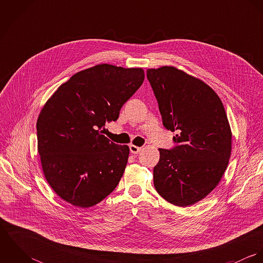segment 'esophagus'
I'll return each instance as SVG.
<instances>
[{
    "mask_svg": "<svg viewBox=\"0 0 263 263\" xmlns=\"http://www.w3.org/2000/svg\"><path fill=\"white\" fill-rule=\"evenodd\" d=\"M129 150H130V152H132L133 154H139V153L142 151V148H141V147L134 146V145H130V146H129Z\"/></svg>",
    "mask_w": 263,
    "mask_h": 263,
    "instance_id": "obj_1",
    "label": "esophagus"
}]
</instances>
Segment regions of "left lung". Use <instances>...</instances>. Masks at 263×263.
<instances>
[{
  "instance_id": "obj_1",
  "label": "left lung",
  "mask_w": 263,
  "mask_h": 263,
  "mask_svg": "<svg viewBox=\"0 0 263 263\" xmlns=\"http://www.w3.org/2000/svg\"><path fill=\"white\" fill-rule=\"evenodd\" d=\"M163 125L177 132L173 148L159 149L154 185L167 201L191 205L216 187L229 163L232 133L224 105L202 81L174 68L147 71Z\"/></svg>"
}]
</instances>
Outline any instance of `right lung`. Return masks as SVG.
Masks as SVG:
<instances>
[{"mask_svg": "<svg viewBox=\"0 0 263 263\" xmlns=\"http://www.w3.org/2000/svg\"><path fill=\"white\" fill-rule=\"evenodd\" d=\"M145 79L143 69L98 65L72 76L47 100L36 123L44 176L55 193L90 208L117 186L129 149L110 142L102 128Z\"/></svg>", "mask_w": 263, "mask_h": 263, "instance_id": "add662e5", "label": "right lung"}]
</instances>
